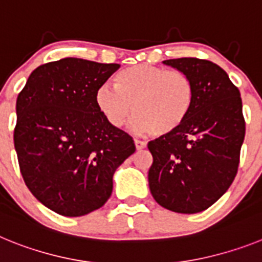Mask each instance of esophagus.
Instances as JSON below:
<instances>
[{
    "label": "esophagus",
    "mask_w": 262,
    "mask_h": 262,
    "mask_svg": "<svg viewBox=\"0 0 262 262\" xmlns=\"http://www.w3.org/2000/svg\"><path fill=\"white\" fill-rule=\"evenodd\" d=\"M135 147L138 151H140V149H144L147 147V144L144 142H142V140H135Z\"/></svg>",
    "instance_id": "obj_1"
}]
</instances>
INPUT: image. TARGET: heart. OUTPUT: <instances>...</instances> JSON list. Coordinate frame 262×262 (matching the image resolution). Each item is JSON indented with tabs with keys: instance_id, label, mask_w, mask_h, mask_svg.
Returning a JSON list of instances; mask_svg holds the SVG:
<instances>
[{
	"instance_id": "1",
	"label": "heart",
	"mask_w": 262,
	"mask_h": 262,
	"mask_svg": "<svg viewBox=\"0 0 262 262\" xmlns=\"http://www.w3.org/2000/svg\"><path fill=\"white\" fill-rule=\"evenodd\" d=\"M115 86L101 85L96 92L99 111L114 127L123 126L133 113L131 128L138 134L168 136L186 123L193 110L195 89L181 71L164 67H128L115 77Z\"/></svg>"
}]
</instances>
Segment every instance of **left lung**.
<instances>
[{
    "mask_svg": "<svg viewBox=\"0 0 262 262\" xmlns=\"http://www.w3.org/2000/svg\"><path fill=\"white\" fill-rule=\"evenodd\" d=\"M191 78L193 110L174 134L152 140L148 182L160 206L181 214L209 209L237 173L245 136L239 89L209 60L181 57L163 61Z\"/></svg>",
    "mask_w": 262,
    "mask_h": 262,
    "instance_id": "obj_1",
    "label": "left lung"
}]
</instances>
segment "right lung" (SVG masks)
<instances>
[{
	"label": "right lung",
	"mask_w": 262,
	"mask_h": 262,
	"mask_svg": "<svg viewBox=\"0 0 262 262\" xmlns=\"http://www.w3.org/2000/svg\"><path fill=\"white\" fill-rule=\"evenodd\" d=\"M77 57L30 75L17 98L14 147L32 195L64 216L102 207L118 166L135 152L133 138L107 122L96 92L119 69Z\"/></svg>",
	"instance_id": "add662e5"
}]
</instances>
